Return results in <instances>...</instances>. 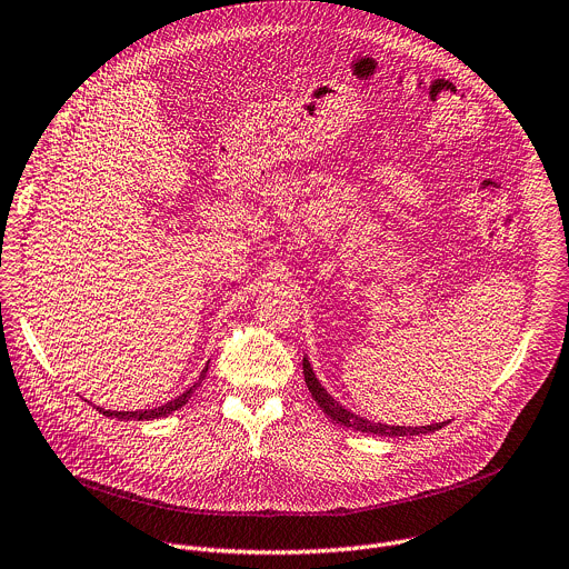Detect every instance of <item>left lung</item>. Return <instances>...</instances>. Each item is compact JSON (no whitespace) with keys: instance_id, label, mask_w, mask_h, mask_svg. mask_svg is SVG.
Instances as JSON below:
<instances>
[{"instance_id":"left-lung-1","label":"left lung","mask_w":569,"mask_h":569,"mask_svg":"<svg viewBox=\"0 0 569 569\" xmlns=\"http://www.w3.org/2000/svg\"><path fill=\"white\" fill-rule=\"evenodd\" d=\"M303 379H306V386L308 390H311L313 399L320 403V408L327 412V416L336 422V425H342L347 429H353V431H360V433H377V436H386V438H401V436H420V433H433L438 429L445 427L442 425H429V427H390V425H381V422H372L368 418H360L356 416V412L347 410L342 403H338L325 388L322 383L316 379L313 375V368L308 360L303 358Z\"/></svg>"}]
</instances>
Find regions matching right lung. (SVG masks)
Here are the masks:
<instances>
[{
	"mask_svg": "<svg viewBox=\"0 0 569 569\" xmlns=\"http://www.w3.org/2000/svg\"><path fill=\"white\" fill-rule=\"evenodd\" d=\"M206 372H209V368H203V372L199 375L197 383H192L183 395H179L177 399H172V401H168V403H163V406H159V408H149V410H104V408H99V412H104L107 418H118V420H138V422H142V420H157V418L170 416L172 410H179V408L190 399V395H192V392L199 388V383L203 381Z\"/></svg>",
	"mask_w": 569,
	"mask_h": 569,
	"instance_id": "add662e5",
	"label": "right lung"
}]
</instances>
